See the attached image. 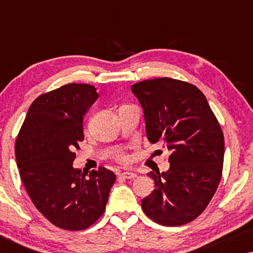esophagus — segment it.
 Masks as SVG:
<instances>
[{
    "label": "esophagus",
    "mask_w": 253,
    "mask_h": 253,
    "mask_svg": "<svg viewBox=\"0 0 253 253\" xmlns=\"http://www.w3.org/2000/svg\"><path fill=\"white\" fill-rule=\"evenodd\" d=\"M120 177L122 178H127V179H132L137 176L136 172H132V171H124V172H121V174L119 175Z\"/></svg>",
    "instance_id": "34e87169"
}]
</instances>
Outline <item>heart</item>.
<instances>
[{
    "label": "heart",
    "mask_w": 253,
    "mask_h": 253,
    "mask_svg": "<svg viewBox=\"0 0 253 253\" xmlns=\"http://www.w3.org/2000/svg\"><path fill=\"white\" fill-rule=\"evenodd\" d=\"M115 159L117 162H120V164H127L129 162V155H127L126 152H117L115 154Z\"/></svg>",
    "instance_id": "heart-1"
}]
</instances>
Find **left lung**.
Returning a JSON list of instances; mask_svg holds the SVG:
<instances>
[{
	"instance_id": "1",
	"label": "left lung",
	"mask_w": 253,
	"mask_h": 253,
	"mask_svg": "<svg viewBox=\"0 0 253 253\" xmlns=\"http://www.w3.org/2000/svg\"><path fill=\"white\" fill-rule=\"evenodd\" d=\"M131 89L144 109L148 140L170 151L169 170L148 174L155 189L141 200V209L162 226H182L204 212L220 183L224 157L220 123L206 96L190 83L162 77Z\"/></svg>"
}]
</instances>
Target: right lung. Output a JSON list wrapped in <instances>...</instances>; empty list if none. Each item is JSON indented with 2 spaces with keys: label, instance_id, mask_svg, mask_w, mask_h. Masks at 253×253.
<instances>
[{
  "label": "right lung",
  "instance_id": "1",
  "mask_svg": "<svg viewBox=\"0 0 253 253\" xmlns=\"http://www.w3.org/2000/svg\"><path fill=\"white\" fill-rule=\"evenodd\" d=\"M98 99L88 84H67L43 93L30 106L15 143L17 167L31 200L65 230H84L106 210L116 176L99 167L89 175L72 167L84 140L83 123Z\"/></svg>",
  "mask_w": 253,
  "mask_h": 253
}]
</instances>
